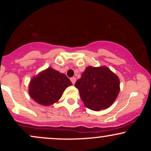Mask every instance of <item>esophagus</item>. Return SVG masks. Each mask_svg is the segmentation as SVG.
<instances>
[{"label":"esophagus","mask_w":151,"mask_h":151,"mask_svg":"<svg viewBox=\"0 0 151 151\" xmlns=\"http://www.w3.org/2000/svg\"><path fill=\"white\" fill-rule=\"evenodd\" d=\"M70 80H71V81H72V83L73 84H75V82H76V80H77V79H76V77H72L70 79Z\"/></svg>","instance_id":"34e87169"}]
</instances>
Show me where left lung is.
Masks as SVG:
<instances>
[{
    "label": "left lung",
    "mask_w": 151,
    "mask_h": 151,
    "mask_svg": "<svg viewBox=\"0 0 151 151\" xmlns=\"http://www.w3.org/2000/svg\"><path fill=\"white\" fill-rule=\"evenodd\" d=\"M74 86L87 108L100 111L107 109L115 101L120 90V81L108 67H88Z\"/></svg>",
    "instance_id": "1"
}]
</instances>
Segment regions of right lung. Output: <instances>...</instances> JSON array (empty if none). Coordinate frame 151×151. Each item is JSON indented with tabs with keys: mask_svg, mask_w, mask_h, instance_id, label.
I'll return each mask as SVG.
<instances>
[{
	"mask_svg": "<svg viewBox=\"0 0 151 151\" xmlns=\"http://www.w3.org/2000/svg\"><path fill=\"white\" fill-rule=\"evenodd\" d=\"M71 85L72 82L65 74L49 67L32 78L29 93L39 104L50 106L58 101L66 88Z\"/></svg>",
	"mask_w": 151,
	"mask_h": 151,
	"instance_id": "1",
	"label": "right lung"
}]
</instances>
